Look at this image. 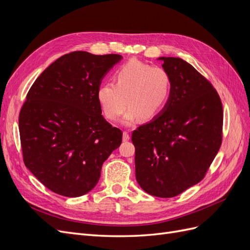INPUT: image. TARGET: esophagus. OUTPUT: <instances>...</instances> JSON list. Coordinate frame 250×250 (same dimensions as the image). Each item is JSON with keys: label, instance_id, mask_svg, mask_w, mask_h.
<instances>
[{"label": "esophagus", "instance_id": "obj_1", "mask_svg": "<svg viewBox=\"0 0 250 250\" xmlns=\"http://www.w3.org/2000/svg\"><path fill=\"white\" fill-rule=\"evenodd\" d=\"M129 139H130V134H129V132H128V131H124V132H123V142L129 141Z\"/></svg>", "mask_w": 250, "mask_h": 250}]
</instances>
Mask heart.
Masks as SVG:
<instances>
[{
	"label": "heart",
	"mask_w": 250,
	"mask_h": 250,
	"mask_svg": "<svg viewBox=\"0 0 250 250\" xmlns=\"http://www.w3.org/2000/svg\"><path fill=\"white\" fill-rule=\"evenodd\" d=\"M113 81L105 82L98 88V103L109 121H117L128 105L130 108L123 120L125 125H130L139 116L143 120L157 116L171 94L170 74L163 67L138 59H130L121 65L113 73Z\"/></svg>",
	"instance_id": "obj_1"
}]
</instances>
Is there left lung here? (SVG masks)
<instances>
[{"instance_id": "8db88e82", "label": "left lung", "mask_w": 250, "mask_h": 250, "mask_svg": "<svg viewBox=\"0 0 250 250\" xmlns=\"http://www.w3.org/2000/svg\"><path fill=\"white\" fill-rule=\"evenodd\" d=\"M172 80L169 100L132 132L135 177L146 193L175 197L201 181L222 143L223 108L211 83L178 57H161Z\"/></svg>"}]
</instances>
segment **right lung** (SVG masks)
I'll use <instances>...</instances> for the list:
<instances>
[{"label": "right lung", "instance_id": "1", "mask_svg": "<svg viewBox=\"0 0 250 250\" xmlns=\"http://www.w3.org/2000/svg\"><path fill=\"white\" fill-rule=\"evenodd\" d=\"M123 57L75 51L35 80L21 106L19 128L26 167L49 190L79 197L99 181L103 163L122 131L101 115L97 92Z\"/></svg>", "mask_w": 250, "mask_h": 250}]
</instances>
